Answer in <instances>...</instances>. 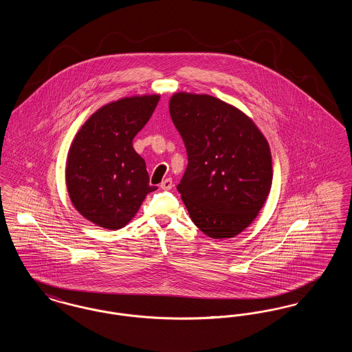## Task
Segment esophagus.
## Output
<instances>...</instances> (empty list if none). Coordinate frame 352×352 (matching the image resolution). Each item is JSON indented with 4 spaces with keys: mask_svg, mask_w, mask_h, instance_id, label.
I'll return each instance as SVG.
<instances>
[{
    "mask_svg": "<svg viewBox=\"0 0 352 352\" xmlns=\"http://www.w3.org/2000/svg\"><path fill=\"white\" fill-rule=\"evenodd\" d=\"M161 188L162 190H170L171 187H173V179L171 178H166V179H164L162 182H161Z\"/></svg>",
    "mask_w": 352,
    "mask_h": 352,
    "instance_id": "34e87169",
    "label": "esophagus"
}]
</instances>
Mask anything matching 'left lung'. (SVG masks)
I'll list each match as a JSON object with an SVG mask.
<instances>
[{"mask_svg":"<svg viewBox=\"0 0 352 352\" xmlns=\"http://www.w3.org/2000/svg\"><path fill=\"white\" fill-rule=\"evenodd\" d=\"M168 111L187 151L177 188L190 218L212 239L234 237L268 197L273 171L265 137L251 118L214 96L179 92Z\"/></svg>","mask_w":352,"mask_h":352,"instance_id":"left-lung-1","label":"left lung"}]
</instances>
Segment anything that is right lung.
Returning a JSON list of instances; mask_svg holds the SVG:
<instances>
[{"instance_id": "add662e5", "label": "right lung", "mask_w": 352, "mask_h": 352, "mask_svg": "<svg viewBox=\"0 0 352 352\" xmlns=\"http://www.w3.org/2000/svg\"><path fill=\"white\" fill-rule=\"evenodd\" d=\"M158 100V95H151L109 102L75 135L66 168L68 195L84 218L99 227L122 228L157 190L132 142Z\"/></svg>"}]
</instances>
